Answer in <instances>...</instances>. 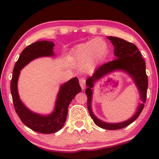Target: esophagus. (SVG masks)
I'll list each match as a JSON object with an SVG mask.
<instances>
[{"instance_id":"esophagus-1","label":"esophagus","mask_w":159,"mask_h":159,"mask_svg":"<svg viewBox=\"0 0 159 159\" xmlns=\"http://www.w3.org/2000/svg\"><path fill=\"white\" fill-rule=\"evenodd\" d=\"M79 84H80V86H81V87L82 90H84V89L85 88L86 80L84 79V78H81V79L79 80Z\"/></svg>"}]
</instances>
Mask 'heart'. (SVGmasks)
I'll list each match as a JSON object with an SVG mask.
<instances>
[{
  "label": "heart",
  "instance_id": "b5f03b06",
  "mask_svg": "<svg viewBox=\"0 0 159 159\" xmlns=\"http://www.w3.org/2000/svg\"><path fill=\"white\" fill-rule=\"evenodd\" d=\"M106 50V43L103 40L96 39L79 45L76 50V54L84 61H88L91 57L98 61L105 55Z\"/></svg>",
  "mask_w": 159,
  "mask_h": 159
}]
</instances>
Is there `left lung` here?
Here are the masks:
<instances>
[{
	"label": "left lung",
	"instance_id": "8db88e82",
	"mask_svg": "<svg viewBox=\"0 0 159 159\" xmlns=\"http://www.w3.org/2000/svg\"><path fill=\"white\" fill-rule=\"evenodd\" d=\"M107 38L114 45V54L116 59L104 63L96 69L93 75L87 79V85L88 88L86 89L85 93L87 96V107H88L89 113H90L91 118L93 120L95 124L104 129L116 130V129H123L130 125L139 116L141 111H143L144 103L146 102V99H147L148 78L146 73L145 61L142 58L141 54L135 45L118 37L108 36ZM117 69L125 70L132 76L140 91L141 98L143 101V103L139 108L136 114L127 121L120 124L104 123L96 118L91 110V98H92L91 88L93 86V83L95 81L109 72Z\"/></svg>",
	"mask_w": 159,
	"mask_h": 159
}]
</instances>
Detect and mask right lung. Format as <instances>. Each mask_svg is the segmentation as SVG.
<instances>
[{
	"instance_id": "right-lung-1",
	"label": "right lung",
	"mask_w": 159,
	"mask_h": 159,
	"mask_svg": "<svg viewBox=\"0 0 159 159\" xmlns=\"http://www.w3.org/2000/svg\"><path fill=\"white\" fill-rule=\"evenodd\" d=\"M54 44L49 41H38L27 46L16 63L10 83L14 108L21 122L32 130L43 134H52L61 130L66 120L69 103L75 95L81 92L78 78H73L61 86L54 112L48 116H41L29 111L20 100L17 82L20 70L29 62L39 57L53 55Z\"/></svg>"
}]
</instances>
